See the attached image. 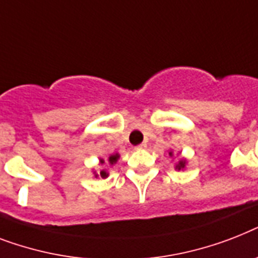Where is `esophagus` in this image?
I'll use <instances>...</instances> for the list:
<instances>
[{
	"instance_id": "1",
	"label": "esophagus",
	"mask_w": 258,
	"mask_h": 258,
	"mask_svg": "<svg viewBox=\"0 0 258 258\" xmlns=\"http://www.w3.org/2000/svg\"><path fill=\"white\" fill-rule=\"evenodd\" d=\"M145 148H146V144L145 142H142V144H140V145L137 146L136 149H145Z\"/></svg>"
}]
</instances>
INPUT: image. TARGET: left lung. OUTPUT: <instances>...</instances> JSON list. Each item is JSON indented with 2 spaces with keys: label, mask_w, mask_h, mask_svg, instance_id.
<instances>
[{
  "label": "left lung",
  "mask_w": 258,
  "mask_h": 258,
  "mask_svg": "<svg viewBox=\"0 0 258 258\" xmlns=\"http://www.w3.org/2000/svg\"><path fill=\"white\" fill-rule=\"evenodd\" d=\"M169 156L172 157V156H173L172 152L169 153ZM185 165H186V161H185V160H181V161H178V164L176 165V169H178V170H181V169H184V168H185Z\"/></svg>",
  "instance_id": "1"
}]
</instances>
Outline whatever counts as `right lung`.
Wrapping results in <instances>:
<instances>
[{"instance_id": "add662e5", "label": "right lung", "mask_w": 258, "mask_h": 258, "mask_svg": "<svg viewBox=\"0 0 258 258\" xmlns=\"http://www.w3.org/2000/svg\"><path fill=\"white\" fill-rule=\"evenodd\" d=\"M118 154H112V156H110V157H109V164L110 165H113V164H116L117 162V160H118ZM100 162L101 164H105V161L104 160H102V158H101L100 160ZM98 176H101L102 177V178H106V177H108V172H106V170H101L100 172V174H96V177H98Z\"/></svg>"}]
</instances>
